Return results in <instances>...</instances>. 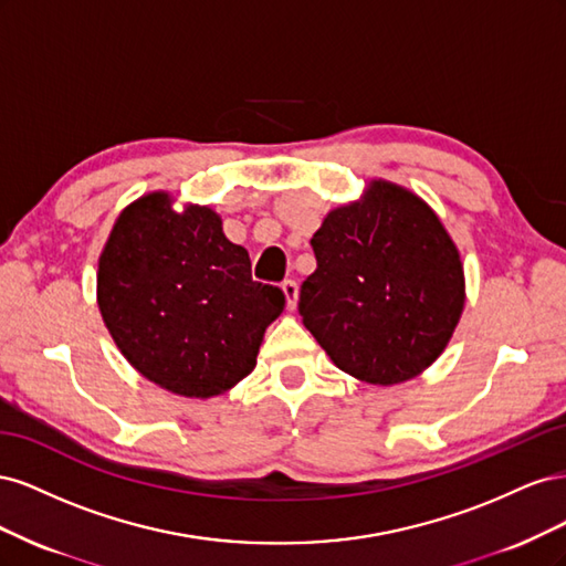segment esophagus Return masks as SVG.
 Segmentation results:
<instances>
[{"label": "esophagus", "mask_w": 566, "mask_h": 566, "mask_svg": "<svg viewBox=\"0 0 566 566\" xmlns=\"http://www.w3.org/2000/svg\"><path fill=\"white\" fill-rule=\"evenodd\" d=\"M283 295H285V304H287V310H295L297 306V283L295 281H283Z\"/></svg>", "instance_id": "34e87169"}]
</instances>
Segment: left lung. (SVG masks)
<instances>
[{
    "label": "left lung",
    "mask_w": 566,
    "mask_h": 566,
    "mask_svg": "<svg viewBox=\"0 0 566 566\" xmlns=\"http://www.w3.org/2000/svg\"><path fill=\"white\" fill-rule=\"evenodd\" d=\"M312 248L300 314L339 370L397 385L437 361L465 306V273L430 205L375 179L328 212Z\"/></svg>",
    "instance_id": "1"
}]
</instances>
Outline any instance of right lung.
<instances>
[{"mask_svg":"<svg viewBox=\"0 0 566 566\" xmlns=\"http://www.w3.org/2000/svg\"><path fill=\"white\" fill-rule=\"evenodd\" d=\"M98 310L144 378L191 399L229 391L252 373L281 287L252 281L250 254L214 210L172 208L156 191L123 210L98 256Z\"/></svg>","mask_w":566,"mask_h":566,"instance_id":"obj_1","label":"right lung"}]
</instances>
